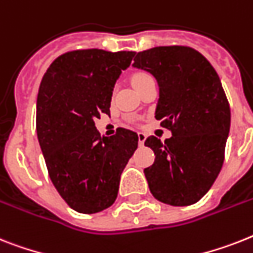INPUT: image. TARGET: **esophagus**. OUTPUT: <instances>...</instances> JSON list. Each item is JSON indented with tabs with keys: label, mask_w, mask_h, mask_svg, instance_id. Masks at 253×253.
<instances>
[{
	"label": "esophagus",
	"mask_w": 253,
	"mask_h": 253,
	"mask_svg": "<svg viewBox=\"0 0 253 253\" xmlns=\"http://www.w3.org/2000/svg\"><path fill=\"white\" fill-rule=\"evenodd\" d=\"M145 139H147V136H145V133L137 132V140H139V145H140V147H143V145H144Z\"/></svg>",
	"instance_id": "1"
}]
</instances>
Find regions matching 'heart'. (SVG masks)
Masks as SVG:
<instances>
[{
  "label": "heart",
  "instance_id": "b5f03b06",
  "mask_svg": "<svg viewBox=\"0 0 253 253\" xmlns=\"http://www.w3.org/2000/svg\"><path fill=\"white\" fill-rule=\"evenodd\" d=\"M148 79H152V77L149 75V74L143 73V71H139V73L133 74L132 78H131V82H132L133 87L136 88V87H139L140 84L144 83V82H147Z\"/></svg>",
  "mask_w": 253,
  "mask_h": 253
}]
</instances>
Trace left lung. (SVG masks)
I'll use <instances>...</instances> for the list:
<instances>
[{
  "instance_id": "obj_1",
  "label": "left lung",
  "mask_w": 253,
  "mask_h": 253,
  "mask_svg": "<svg viewBox=\"0 0 253 253\" xmlns=\"http://www.w3.org/2000/svg\"><path fill=\"white\" fill-rule=\"evenodd\" d=\"M133 61L157 79L156 120L173 133L165 143L156 136L145 140L156 156L144 169L149 190L165 204H195L214 183L225 160L231 114L221 80L204 55L183 45L143 50Z\"/></svg>"
}]
</instances>
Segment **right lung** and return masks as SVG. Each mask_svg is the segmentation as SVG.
Wrapping results in <instances>:
<instances>
[{"mask_svg": "<svg viewBox=\"0 0 253 253\" xmlns=\"http://www.w3.org/2000/svg\"><path fill=\"white\" fill-rule=\"evenodd\" d=\"M135 52L79 49L59 55L40 83L36 131L48 174L70 208L101 212L116 201L137 135L118 128L101 137L94 120L109 114L113 88Z\"/></svg>", "mask_w": 253, "mask_h": 253, "instance_id": "1", "label": "right lung"}]
</instances>
